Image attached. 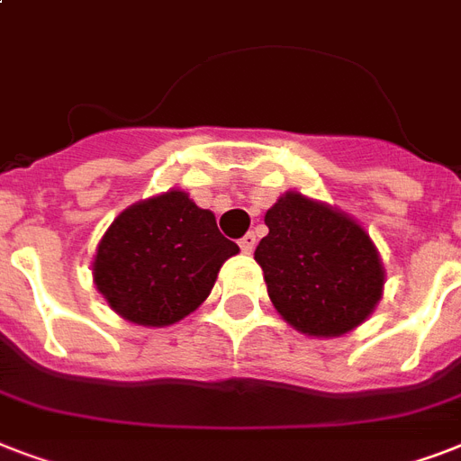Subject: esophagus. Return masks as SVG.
Returning <instances> with one entry per match:
<instances>
[{"label": "esophagus", "mask_w": 461, "mask_h": 461, "mask_svg": "<svg viewBox=\"0 0 461 461\" xmlns=\"http://www.w3.org/2000/svg\"><path fill=\"white\" fill-rule=\"evenodd\" d=\"M239 249H241L244 253H251L253 249H256V234L249 231V234H244V237L239 239Z\"/></svg>", "instance_id": "esophagus-1"}]
</instances>
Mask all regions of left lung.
<instances>
[{
  "label": "left lung",
  "instance_id": "obj_1",
  "mask_svg": "<svg viewBox=\"0 0 461 461\" xmlns=\"http://www.w3.org/2000/svg\"><path fill=\"white\" fill-rule=\"evenodd\" d=\"M267 237L256 246L275 308L296 330L337 337L371 315L383 294L378 251L342 212L287 194L266 212Z\"/></svg>",
  "mask_w": 461,
  "mask_h": 461
}]
</instances>
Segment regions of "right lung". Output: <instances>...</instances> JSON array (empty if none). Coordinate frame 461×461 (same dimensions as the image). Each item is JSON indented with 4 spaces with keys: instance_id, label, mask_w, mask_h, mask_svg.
Returning a JSON list of instances; mask_svg holds the SVG:
<instances>
[{
    "instance_id": "obj_1",
    "label": "right lung",
    "mask_w": 461,
    "mask_h": 461,
    "mask_svg": "<svg viewBox=\"0 0 461 461\" xmlns=\"http://www.w3.org/2000/svg\"><path fill=\"white\" fill-rule=\"evenodd\" d=\"M234 253L239 246L220 234L210 210L167 191L112 222L97 246L93 277L119 315L159 328L201 306Z\"/></svg>"
}]
</instances>
